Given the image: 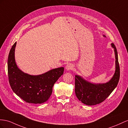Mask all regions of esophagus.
<instances>
[{
    "instance_id": "1",
    "label": "esophagus",
    "mask_w": 128,
    "mask_h": 128,
    "mask_svg": "<svg viewBox=\"0 0 128 128\" xmlns=\"http://www.w3.org/2000/svg\"><path fill=\"white\" fill-rule=\"evenodd\" d=\"M65 68H66V69L67 70H72L73 68V66L71 64H68L66 65V67H65Z\"/></svg>"
}]
</instances>
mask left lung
Instances as JSON below:
<instances>
[{
    "label": "left lung",
    "mask_w": 128,
    "mask_h": 128,
    "mask_svg": "<svg viewBox=\"0 0 128 128\" xmlns=\"http://www.w3.org/2000/svg\"><path fill=\"white\" fill-rule=\"evenodd\" d=\"M115 54L116 70L112 78L106 83L92 84L81 76H75V94L77 98L84 104L94 106L102 102L117 86L120 76L117 51L114 44H111Z\"/></svg>",
    "instance_id": "obj_1"
}]
</instances>
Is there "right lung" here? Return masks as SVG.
Listing matches in <instances>:
<instances>
[{
  "label": "right lung",
  "instance_id": "right-lung-1",
  "mask_svg": "<svg viewBox=\"0 0 128 128\" xmlns=\"http://www.w3.org/2000/svg\"><path fill=\"white\" fill-rule=\"evenodd\" d=\"M17 42L13 45L8 54V70L9 83L14 92L28 103L41 104L46 102L52 92V88L64 72L63 67L33 76L25 74L17 67L14 58Z\"/></svg>",
  "mask_w": 128,
  "mask_h": 128
}]
</instances>
